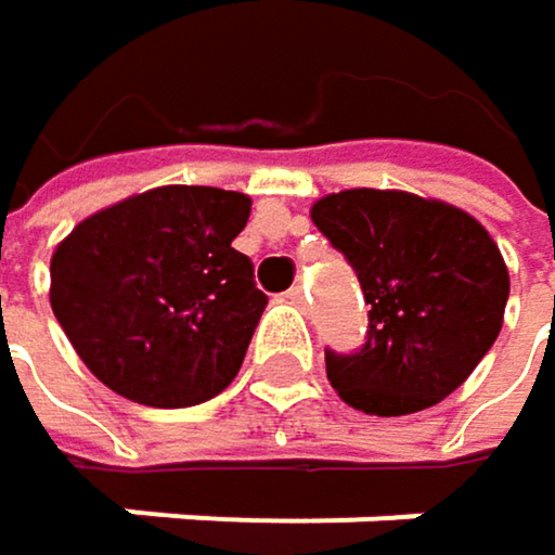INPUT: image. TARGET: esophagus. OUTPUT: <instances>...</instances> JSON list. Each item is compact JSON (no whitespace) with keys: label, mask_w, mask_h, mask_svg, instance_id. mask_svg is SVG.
<instances>
[{"label":"esophagus","mask_w":555,"mask_h":555,"mask_svg":"<svg viewBox=\"0 0 555 555\" xmlns=\"http://www.w3.org/2000/svg\"><path fill=\"white\" fill-rule=\"evenodd\" d=\"M285 298H288L295 308H305V301H308V292H305L301 285H295V288H288V292H285Z\"/></svg>","instance_id":"esophagus-1"}]
</instances>
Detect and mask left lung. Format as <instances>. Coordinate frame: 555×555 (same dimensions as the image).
Instances as JSON below:
<instances>
[{
    "instance_id": "8db88e82",
    "label": "left lung",
    "mask_w": 555,
    "mask_h": 555,
    "mask_svg": "<svg viewBox=\"0 0 555 555\" xmlns=\"http://www.w3.org/2000/svg\"><path fill=\"white\" fill-rule=\"evenodd\" d=\"M370 305L360 353L324 350L334 391L363 414L424 411L495 344L511 292L492 234L463 208L401 189H344L311 205Z\"/></svg>"
}]
</instances>
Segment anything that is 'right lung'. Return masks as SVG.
Wrapping results in <instances>:
<instances>
[{
  "label": "right lung",
  "mask_w": 555,
  "mask_h": 555,
  "mask_svg": "<svg viewBox=\"0 0 555 555\" xmlns=\"http://www.w3.org/2000/svg\"><path fill=\"white\" fill-rule=\"evenodd\" d=\"M250 195L157 185L82 218L51 257V308L89 373L128 401L189 408L234 383L267 295L234 250Z\"/></svg>",
  "instance_id": "obj_1"
}]
</instances>
